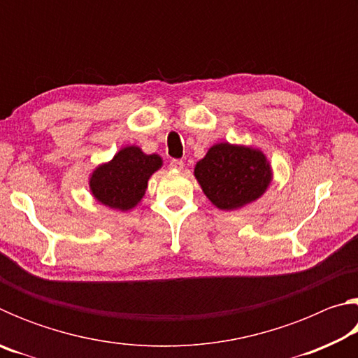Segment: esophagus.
Returning <instances> with one entry per match:
<instances>
[{
  "label": "esophagus",
  "instance_id": "esophagus-1",
  "mask_svg": "<svg viewBox=\"0 0 358 358\" xmlns=\"http://www.w3.org/2000/svg\"><path fill=\"white\" fill-rule=\"evenodd\" d=\"M183 161L181 159H172L171 161V169H173V171H181L183 169Z\"/></svg>",
  "mask_w": 358,
  "mask_h": 358
}]
</instances>
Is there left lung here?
I'll return each instance as SVG.
<instances>
[{"instance_id":"obj_1","label":"left lung","mask_w":358,"mask_h":358,"mask_svg":"<svg viewBox=\"0 0 358 358\" xmlns=\"http://www.w3.org/2000/svg\"><path fill=\"white\" fill-rule=\"evenodd\" d=\"M208 201L220 210H237L262 196L271 167L262 151L227 142L211 147L194 169Z\"/></svg>"}]
</instances>
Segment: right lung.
Listing matches in <instances>:
<instances>
[{"label": "right lung", "instance_id": "right-lung-1", "mask_svg": "<svg viewBox=\"0 0 358 358\" xmlns=\"http://www.w3.org/2000/svg\"><path fill=\"white\" fill-rule=\"evenodd\" d=\"M161 166V156L145 155L131 145L121 148L112 161L94 169L90 175V189L106 207L128 211L142 201L150 177Z\"/></svg>", "mask_w": 358, "mask_h": 358}]
</instances>
